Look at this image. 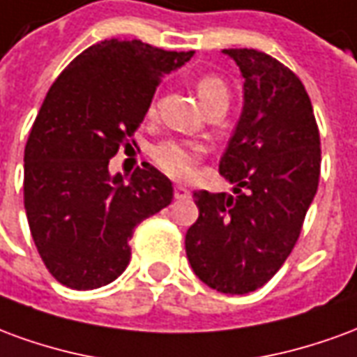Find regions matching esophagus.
I'll return each instance as SVG.
<instances>
[{"mask_svg": "<svg viewBox=\"0 0 357 357\" xmlns=\"http://www.w3.org/2000/svg\"><path fill=\"white\" fill-rule=\"evenodd\" d=\"M189 195H191V191H189L185 185H176V187H174V197H176V199H187Z\"/></svg>", "mask_w": 357, "mask_h": 357, "instance_id": "obj_1", "label": "esophagus"}]
</instances>
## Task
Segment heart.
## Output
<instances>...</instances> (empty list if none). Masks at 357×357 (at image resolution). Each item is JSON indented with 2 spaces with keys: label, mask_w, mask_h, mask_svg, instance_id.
<instances>
[{
  "label": "heart",
  "mask_w": 357,
  "mask_h": 357,
  "mask_svg": "<svg viewBox=\"0 0 357 357\" xmlns=\"http://www.w3.org/2000/svg\"><path fill=\"white\" fill-rule=\"evenodd\" d=\"M197 91L204 107H208L216 101H229V86L227 82L218 74H202L197 78ZM155 112V105H151L149 114ZM204 155V147L199 143L189 141L168 139L158 143L153 149V160L155 164L172 178H189L195 172V166Z\"/></svg>",
  "instance_id": "heart-1"
}]
</instances>
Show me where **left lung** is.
<instances>
[{"label": "left lung", "mask_w": 357, "mask_h": 357, "mask_svg": "<svg viewBox=\"0 0 357 357\" xmlns=\"http://www.w3.org/2000/svg\"><path fill=\"white\" fill-rule=\"evenodd\" d=\"M245 78V105L220 160L233 193L195 191L185 235L191 268L210 289L247 294L275 275L314 201L321 141L312 101L291 68L256 50H224Z\"/></svg>", "instance_id": "8db88e82"}]
</instances>
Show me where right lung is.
Listing matches in <instances>:
<instances>
[{
  "label": "right lung",
  "mask_w": 357,
  "mask_h": 357,
  "mask_svg": "<svg viewBox=\"0 0 357 357\" xmlns=\"http://www.w3.org/2000/svg\"><path fill=\"white\" fill-rule=\"evenodd\" d=\"M193 51L105 40L53 82L24 147V210L45 268L76 291L112 283L132 258L133 229L174 199L172 181L143 162L128 183L109 160L135 145L156 86Z\"/></svg>",
  "instance_id": "right-lung-1"
}]
</instances>
